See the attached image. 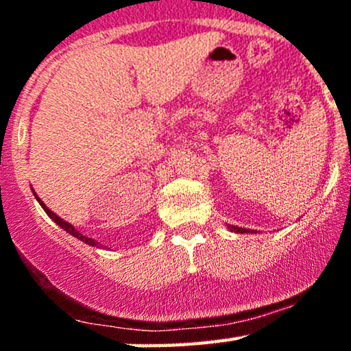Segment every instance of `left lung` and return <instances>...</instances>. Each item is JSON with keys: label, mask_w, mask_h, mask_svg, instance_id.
<instances>
[{"label": "left lung", "mask_w": 351, "mask_h": 351, "mask_svg": "<svg viewBox=\"0 0 351 351\" xmlns=\"http://www.w3.org/2000/svg\"><path fill=\"white\" fill-rule=\"evenodd\" d=\"M229 229L234 232H252L251 229H244V228H237V226H229Z\"/></svg>", "instance_id": "obj_1"}]
</instances>
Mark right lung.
Returning <instances> with one entry per match:
<instances>
[{
	"label": "right lung",
	"instance_id": "1",
	"mask_svg": "<svg viewBox=\"0 0 351 351\" xmlns=\"http://www.w3.org/2000/svg\"><path fill=\"white\" fill-rule=\"evenodd\" d=\"M33 193H34V191H33ZM34 196H36V199H38V201H39V204H41V206H43V209H44V211H46V213H47V216H49V217H51V219H52V221H54V223H56V224H58V226H60V228H62V229H64V231H67V232H69V234H72V236H74V237H77V239H80V241H84V243H86V244H88V245H97V244H99V243H97V241H94V239H92V237H87V236L80 234V232L77 231V229H74V226H72V224H69V223H67V221L60 219V217H59L58 215H56V213H52L49 208H46V204H44V203H43V201H41V198H39V196H38V195H36V193H34ZM97 247H99V245H97Z\"/></svg>",
	"mask_w": 351,
	"mask_h": 351
}]
</instances>
